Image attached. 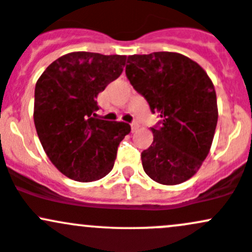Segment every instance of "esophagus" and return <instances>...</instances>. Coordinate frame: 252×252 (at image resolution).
<instances>
[{
	"mask_svg": "<svg viewBox=\"0 0 252 252\" xmlns=\"http://www.w3.org/2000/svg\"><path fill=\"white\" fill-rule=\"evenodd\" d=\"M138 126H139V125H138L137 121H133V123L131 124V128H132V131H136V129L138 128Z\"/></svg>",
	"mask_w": 252,
	"mask_h": 252,
	"instance_id": "34e87169",
	"label": "esophagus"
}]
</instances>
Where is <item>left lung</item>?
Here are the masks:
<instances>
[{
	"mask_svg": "<svg viewBox=\"0 0 252 252\" xmlns=\"http://www.w3.org/2000/svg\"><path fill=\"white\" fill-rule=\"evenodd\" d=\"M126 77L161 120L142 153L144 172L156 183L177 185L196 174L212 147L218 102L213 82L197 62L158 51L127 59Z\"/></svg>",
	"mask_w": 252,
	"mask_h": 252,
	"instance_id": "1",
	"label": "left lung"
}]
</instances>
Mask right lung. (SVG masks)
<instances>
[{
	"label": "right lung",
	"mask_w": 252,
	"mask_h": 252,
	"mask_svg": "<svg viewBox=\"0 0 252 252\" xmlns=\"http://www.w3.org/2000/svg\"><path fill=\"white\" fill-rule=\"evenodd\" d=\"M125 55L75 51L47 67L34 89L33 120L45 154L69 179H102L131 126L94 118L97 96L120 77Z\"/></svg>",
	"instance_id": "1"
}]
</instances>
